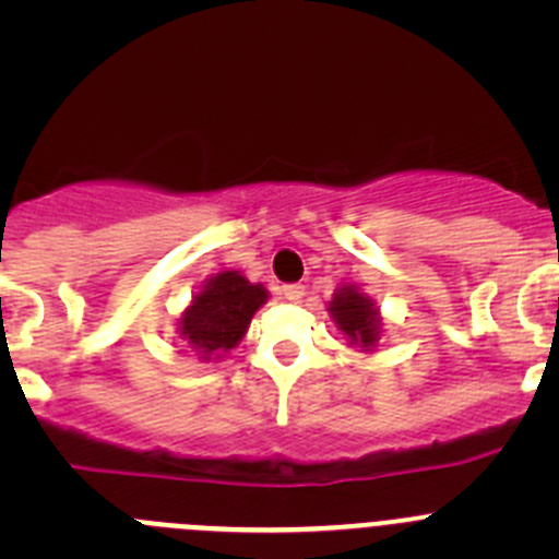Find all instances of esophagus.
<instances>
[{
  "label": "esophagus",
  "instance_id": "34e87169",
  "mask_svg": "<svg viewBox=\"0 0 559 559\" xmlns=\"http://www.w3.org/2000/svg\"><path fill=\"white\" fill-rule=\"evenodd\" d=\"M281 295H284V300H289V302H300L302 297H306V286L286 284V286H281Z\"/></svg>",
  "mask_w": 559,
  "mask_h": 559
}]
</instances>
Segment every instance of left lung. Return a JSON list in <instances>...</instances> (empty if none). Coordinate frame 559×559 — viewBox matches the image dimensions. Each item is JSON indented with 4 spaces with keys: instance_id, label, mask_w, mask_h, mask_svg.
<instances>
[{
    "instance_id": "obj_1",
    "label": "left lung",
    "mask_w": 559,
    "mask_h": 559,
    "mask_svg": "<svg viewBox=\"0 0 559 559\" xmlns=\"http://www.w3.org/2000/svg\"><path fill=\"white\" fill-rule=\"evenodd\" d=\"M332 321L337 330L346 335L348 346H357L359 352H373L381 341V311L373 297L365 295L357 284L337 286L330 306Z\"/></svg>"
}]
</instances>
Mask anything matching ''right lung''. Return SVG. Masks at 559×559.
Masks as SVG:
<instances>
[{"mask_svg": "<svg viewBox=\"0 0 559 559\" xmlns=\"http://www.w3.org/2000/svg\"><path fill=\"white\" fill-rule=\"evenodd\" d=\"M267 297L262 284H251L238 270L211 275L180 313V341L189 343L202 362L222 359L243 341L253 313L267 302Z\"/></svg>", "mask_w": 559, "mask_h": 559, "instance_id": "add662e5", "label": "right lung"}]
</instances>
